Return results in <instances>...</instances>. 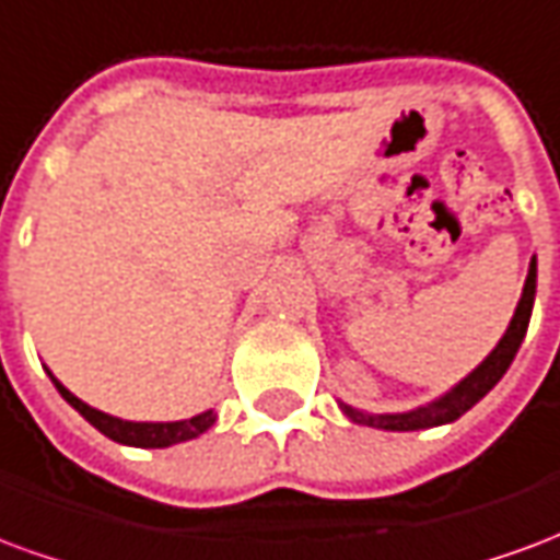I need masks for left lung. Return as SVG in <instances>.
Instances as JSON below:
<instances>
[{
	"instance_id": "obj_1",
	"label": "left lung",
	"mask_w": 560,
	"mask_h": 560,
	"mask_svg": "<svg viewBox=\"0 0 560 560\" xmlns=\"http://www.w3.org/2000/svg\"><path fill=\"white\" fill-rule=\"evenodd\" d=\"M534 293H537V260H530L528 279H525V288H522V300H518L516 315L510 320L504 339L498 341V348H494V351L489 353L465 381H458L456 387L450 389L446 396L429 401V405H422V408L408 413H363L357 411V408H351V405H341V411L348 413L353 422H360V425L387 429V432H417V429H432V425H444V422L458 420L462 413L470 411V408H474V405L504 377V372L510 369V363H513L518 345H522L525 332H528Z\"/></svg>"
}]
</instances>
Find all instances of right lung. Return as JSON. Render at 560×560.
<instances>
[{
    "label": "right lung",
    "mask_w": 560,
    "mask_h": 560,
    "mask_svg": "<svg viewBox=\"0 0 560 560\" xmlns=\"http://www.w3.org/2000/svg\"><path fill=\"white\" fill-rule=\"evenodd\" d=\"M56 389L59 396L86 420L98 429L102 434H107L110 441L116 444H128V446H171V444H183V441H191L197 434H203L215 422V413H197L191 420H179V422H131V420H119V417H110V413L95 411L90 408L86 401H80L74 393H68L59 381L54 377Z\"/></svg>",
    "instance_id": "right-lung-1"
}]
</instances>
